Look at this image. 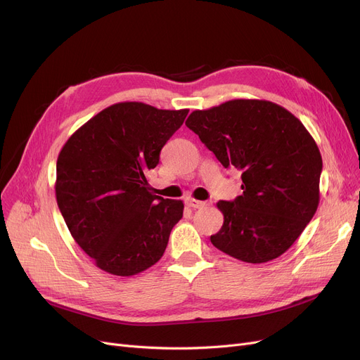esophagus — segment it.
Segmentation results:
<instances>
[{
	"label": "esophagus",
	"instance_id": "34e87169",
	"mask_svg": "<svg viewBox=\"0 0 360 360\" xmlns=\"http://www.w3.org/2000/svg\"><path fill=\"white\" fill-rule=\"evenodd\" d=\"M185 204H186L188 207H193V209H202V207L209 205L210 202H209V201H200V200L188 197V198H185Z\"/></svg>",
	"mask_w": 360,
	"mask_h": 360
}]
</instances>
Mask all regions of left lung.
I'll return each instance as SVG.
<instances>
[{
    "mask_svg": "<svg viewBox=\"0 0 360 360\" xmlns=\"http://www.w3.org/2000/svg\"><path fill=\"white\" fill-rule=\"evenodd\" d=\"M185 124L224 167L242 172L243 194L217 202L224 220L212 243L251 264L285 254L319 204L323 159L304 124L283 106L258 99L194 110Z\"/></svg>",
    "mask_w": 360,
    "mask_h": 360,
    "instance_id": "obj_1",
    "label": "left lung"
}]
</instances>
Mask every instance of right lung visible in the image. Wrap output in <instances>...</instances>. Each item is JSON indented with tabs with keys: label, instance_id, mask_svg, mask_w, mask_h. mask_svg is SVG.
<instances>
[{
	"label": "right lung",
	"instance_id": "add662e5",
	"mask_svg": "<svg viewBox=\"0 0 360 360\" xmlns=\"http://www.w3.org/2000/svg\"><path fill=\"white\" fill-rule=\"evenodd\" d=\"M190 109L120 102L101 110L63 146L55 195L67 228L101 270L139 274L162 258L184 202L151 194L146 172Z\"/></svg>",
	"mask_w": 360,
	"mask_h": 360
}]
</instances>
